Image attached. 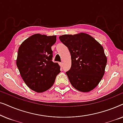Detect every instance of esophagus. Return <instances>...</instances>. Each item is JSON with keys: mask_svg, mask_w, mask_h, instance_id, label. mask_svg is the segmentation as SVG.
I'll return each instance as SVG.
<instances>
[{"mask_svg": "<svg viewBox=\"0 0 123 123\" xmlns=\"http://www.w3.org/2000/svg\"><path fill=\"white\" fill-rule=\"evenodd\" d=\"M59 65H60V67H63V63H62V62H60L59 63Z\"/></svg>", "mask_w": 123, "mask_h": 123, "instance_id": "obj_1", "label": "esophagus"}]
</instances>
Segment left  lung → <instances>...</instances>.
Instances as JSON below:
<instances>
[{
    "instance_id": "1",
    "label": "left lung",
    "mask_w": 123,
    "mask_h": 123,
    "mask_svg": "<svg viewBox=\"0 0 123 123\" xmlns=\"http://www.w3.org/2000/svg\"><path fill=\"white\" fill-rule=\"evenodd\" d=\"M59 39L71 55V68L66 72L71 85L80 92L92 90L105 73L107 58L103 47L85 33L64 35Z\"/></svg>"
}]
</instances>
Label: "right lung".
Segmentation results:
<instances>
[{
  "instance_id": "obj_1",
  "label": "right lung",
  "mask_w": 123,
  "mask_h": 123,
  "mask_svg": "<svg viewBox=\"0 0 123 123\" xmlns=\"http://www.w3.org/2000/svg\"><path fill=\"white\" fill-rule=\"evenodd\" d=\"M56 36L35 34L22 43L18 51L17 66L25 83L32 90L43 92L51 88L60 66L53 60L51 47Z\"/></svg>"
}]
</instances>
